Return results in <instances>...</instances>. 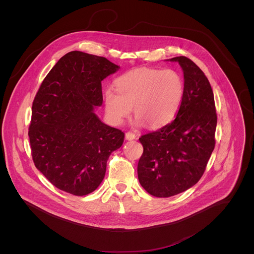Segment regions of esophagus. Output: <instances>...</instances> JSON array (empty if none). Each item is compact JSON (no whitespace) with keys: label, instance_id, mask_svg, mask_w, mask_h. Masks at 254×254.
Masks as SVG:
<instances>
[{"label":"esophagus","instance_id":"1","mask_svg":"<svg viewBox=\"0 0 254 254\" xmlns=\"http://www.w3.org/2000/svg\"><path fill=\"white\" fill-rule=\"evenodd\" d=\"M125 138H126V140L131 141V140H135V139L137 138V136H136V134H134V133H132V132H127V133L125 134Z\"/></svg>","mask_w":254,"mask_h":254}]
</instances>
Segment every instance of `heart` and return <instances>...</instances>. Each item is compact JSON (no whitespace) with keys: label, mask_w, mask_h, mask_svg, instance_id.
Returning <instances> with one entry per match:
<instances>
[{"label":"heart","mask_w":254,"mask_h":254,"mask_svg":"<svg viewBox=\"0 0 254 254\" xmlns=\"http://www.w3.org/2000/svg\"><path fill=\"white\" fill-rule=\"evenodd\" d=\"M115 88L105 91L109 119L120 124L132 111L137 123L159 128L174 119L185 95L181 74L173 69L139 68L115 80Z\"/></svg>","instance_id":"obj_1"}]
</instances>
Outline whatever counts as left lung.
I'll return each instance as SVG.
<instances>
[{
  "label": "left lung",
  "instance_id": "1",
  "mask_svg": "<svg viewBox=\"0 0 254 254\" xmlns=\"http://www.w3.org/2000/svg\"><path fill=\"white\" fill-rule=\"evenodd\" d=\"M170 62H178L184 73L180 109L171 123L139 139L144 147L139 182L157 197L178 194L199 181L215 146L217 114L207 77L186 57Z\"/></svg>",
  "mask_w": 254,
  "mask_h": 254
}]
</instances>
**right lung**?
<instances>
[{"label": "right lung", "mask_w": 254, "mask_h": 254, "mask_svg": "<svg viewBox=\"0 0 254 254\" xmlns=\"http://www.w3.org/2000/svg\"><path fill=\"white\" fill-rule=\"evenodd\" d=\"M120 67L106 58L73 51L43 80L32 105L28 136L37 169L74 195L94 191L124 133L103 123L94 109L103 104L102 81Z\"/></svg>", "instance_id": "1"}]
</instances>
